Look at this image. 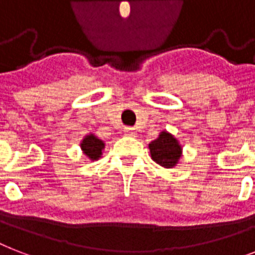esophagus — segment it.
I'll list each match as a JSON object with an SVG mask.
<instances>
[{"mask_svg":"<svg viewBox=\"0 0 255 255\" xmlns=\"http://www.w3.org/2000/svg\"><path fill=\"white\" fill-rule=\"evenodd\" d=\"M124 135H126V136H135L136 132H135V129H133V128L127 127V128H124Z\"/></svg>","mask_w":255,"mask_h":255,"instance_id":"obj_1","label":"esophagus"}]
</instances>
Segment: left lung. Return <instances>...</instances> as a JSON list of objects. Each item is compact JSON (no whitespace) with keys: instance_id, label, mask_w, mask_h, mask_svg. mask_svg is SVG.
Instances as JSON below:
<instances>
[{"instance_id":"8db88e82","label":"left lung","mask_w":255,"mask_h":255,"mask_svg":"<svg viewBox=\"0 0 255 255\" xmlns=\"http://www.w3.org/2000/svg\"><path fill=\"white\" fill-rule=\"evenodd\" d=\"M148 147L152 160L164 168L176 167L181 157L182 148L178 140L167 131L161 132L159 137L153 140Z\"/></svg>"}]
</instances>
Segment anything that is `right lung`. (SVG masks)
Returning a JSON list of instances; mask_svg holds the SVG:
<instances>
[{
	"mask_svg": "<svg viewBox=\"0 0 255 255\" xmlns=\"http://www.w3.org/2000/svg\"><path fill=\"white\" fill-rule=\"evenodd\" d=\"M81 148L83 153L87 156L90 160H98L102 156V151L104 148L103 140L98 139L95 135H90L85 136V139L82 140Z\"/></svg>",
	"mask_w": 255,
	"mask_h": 255,
	"instance_id": "add662e5",
	"label": "right lung"
}]
</instances>
